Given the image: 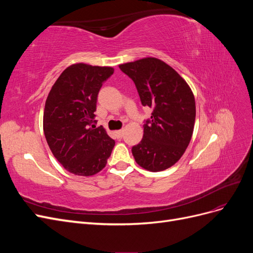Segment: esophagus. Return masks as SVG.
I'll return each mask as SVG.
<instances>
[{"mask_svg": "<svg viewBox=\"0 0 253 253\" xmlns=\"http://www.w3.org/2000/svg\"><path fill=\"white\" fill-rule=\"evenodd\" d=\"M115 134H116L117 138H121V137L124 136V129H119V131H116V132H115Z\"/></svg>", "mask_w": 253, "mask_h": 253, "instance_id": "1", "label": "esophagus"}]
</instances>
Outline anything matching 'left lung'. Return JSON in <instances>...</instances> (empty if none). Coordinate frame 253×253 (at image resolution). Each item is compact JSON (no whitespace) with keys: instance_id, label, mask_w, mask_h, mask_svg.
Returning a JSON list of instances; mask_svg holds the SVG:
<instances>
[{"instance_id":"left-lung-1","label":"left lung","mask_w":253,"mask_h":253,"mask_svg":"<svg viewBox=\"0 0 253 253\" xmlns=\"http://www.w3.org/2000/svg\"><path fill=\"white\" fill-rule=\"evenodd\" d=\"M131 78L143 106L153 109L143 125L142 140L132 148L135 162L151 172L164 171L178 162L190 143L195 122V99L188 83L157 58L119 65Z\"/></svg>"}]
</instances>
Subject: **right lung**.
I'll return each instance as SVG.
<instances>
[{"label": "right lung", "mask_w": 253, "mask_h": 253, "mask_svg": "<svg viewBox=\"0 0 253 253\" xmlns=\"http://www.w3.org/2000/svg\"><path fill=\"white\" fill-rule=\"evenodd\" d=\"M114 68L76 63L53 84L45 102L44 135L51 153L65 170L91 176L108 163L115 140L94 125L97 97Z\"/></svg>", "instance_id": "obj_1"}]
</instances>
